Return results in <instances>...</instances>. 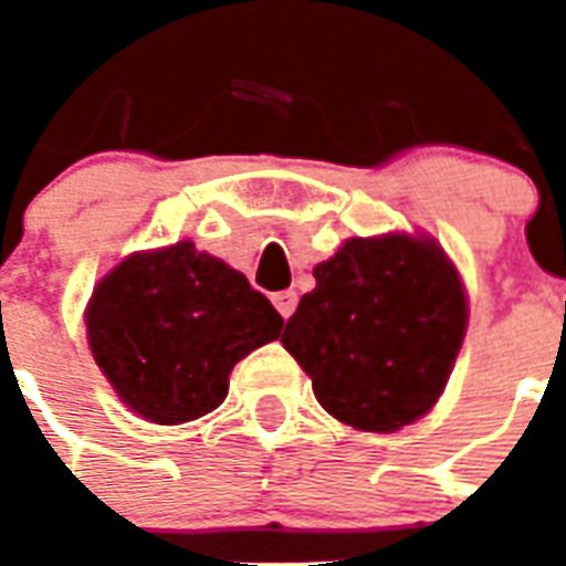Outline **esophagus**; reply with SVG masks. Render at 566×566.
Listing matches in <instances>:
<instances>
[{
  "instance_id": "1",
  "label": "esophagus",
  "mask_w": 566,
  "mask_h": 566,
  "mask_svg": "<svg viewBox=\"0 0 566 566\" xmlns=\"http://www.w3.org/2000/svg\"><path fill=\"white\" fill-rule=\"evenodd\" d=\"M296 302H300L296 291H279V293H273V305H275V308H279V314H282L284 319L291 317L293 311H296Z\"/></svg>"
}]
</instances>
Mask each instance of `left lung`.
Returning <instances> with one entry per match:
<instances>
[{
	"label": "left lung",
	"mask_w": 566,
	"mask_h": 566,
	"mask_svg": "<svg viewBox=\"0 0 566 566\" xmlns=\"http://www.w3.org/2000/svg\"><path fill=\"white\" fill-rule=\"evenodd\" d=\"M317 287L287 319L282 344L332 417L396 431L429 411L467 328L455 266L431 240H346L314 266Z\"/></svg>",
	"instance_id": "1"
}]
</instances>
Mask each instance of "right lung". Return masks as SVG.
I'll list each match as a JSON object with an SVG mask.
<instances>
[{
	"label": "right lung",
	"instance_id": "add662e5",
	"mask_svg": "<svg viewBox=\"0 0 566 566\" xmlns=\"http://www.w3.org/2000/svg\"><path fill=\"white\" fill-rule=\"evenodd\" d=\"M264 293L190 240L126 258L93 291L87 340L119 399L161 426L213 411L231 367L282 332Z\"/></svg>",
	"mask_w": 566,
	"mask_h": 566
}]
</instances>
